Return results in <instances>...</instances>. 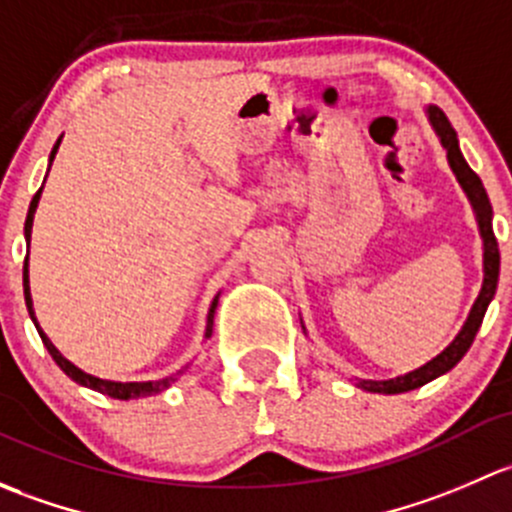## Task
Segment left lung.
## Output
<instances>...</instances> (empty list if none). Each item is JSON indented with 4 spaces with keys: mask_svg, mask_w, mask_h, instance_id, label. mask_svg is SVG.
Here are the masks:
<instances>
[{
    "mask_svg": "<svg viewBox=\"0 0 512 512\" xmlns=\"http://www.w3.org/2000/svg\"><path fill=\"white\" fill-rule=\"evenodd\" d=\"M429 120L434 125V130L439 133L441 145L446 147V155H449V165L451 170L456 172L458 182H461L463 192L468 194L471 199L473 209H476V219L478 226H481V236H483V288L478 293L476 303H473L471 313H468V320L463 323L461 333L456 335V340L446 347L441 355H436L434 360L426 362L424 367L419 370L404 374V377H394V379H384V382H372V379H357V387H362L365 392H377V394H399V392H409V389L421 387V384L431 382L436 379L439 374L449 372L451 367L458 365L463 355L468 352V347L473 345L476 340L478 328L483 323V315H486L488 303L493 300L495 288H498V273H500V251H498V241H495L493 234V207H491V199H488L486 189H483L481 177L468 167V162L463 160L461 155V147H458V138H456V130L451 128L449 118L444 115V110L436 108V105H429Z\"/></svg>",
    "mask_w": 512,
    "mask_h": 512,
    "instance_id": "1",
    "label": "left lung"
}]
</instances>
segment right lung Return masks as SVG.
I'll return each instance as SVG.
<instances>
[{
  "label": "right lung",
  "instance_id": "obj_1",
  "mask_svg": "<svg viewBox=\"0 0 512 512\" xmlns=\"http://www.w3.org/2000/svg\"><path fill=\"white\" fill-rule=\"evenodd\" d=\"M59 145H61V138L54 145V150H51V157H49L51 162H54ZM39 197H41V189L34 194V199H31V204H29V214H26V224H24L26 241H31V224H34V212H36V207H39ZM24 300H26V310H29V315H31V320H34L36 330H39L41 342H44V347H46V350H49V355L54 357L56 365H59L61 370L73 379V382L83 384V387L96 389V392H100V394H108V397H113V399H142V397H150V394H160L162 389H167L172 382H175V377H165V379H160V382H125V384L123 382H110V379H98V377H93V374H86L83 370H78L76 365H71V362H68L66 357H63L61 352L56 350L54 342H51L49 337L44 335L41 325L36 323L34 303H31V293H29V256L24 258ZM217 303H219V298H214L212 308H209V315H207V333H204V337H212L214 310H217Z\"/></svg>",
  "mask_w": 512,
  "mask_h": 512
}]
</instances>
